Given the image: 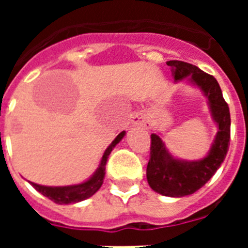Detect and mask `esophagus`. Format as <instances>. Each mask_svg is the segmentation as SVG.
Wrapping results in <instances>:
<instances>
[{
	"mask_svg": "<svg viewBox=\"0 0 248 248\" xmlns=\"http://www.w3.org/2000/svg\"><path fill=\"white\" fill-rule=\"evenodd\" d=\"M133 124L137 126H144V128H149V120L146 119V117H144L143 114H137V115L133 118Z\"/></svg>",
	"mask_w": 248,
	"mask_h": 248,
	"instance_id": "34e87169",
	"label": "esophagus"
}]
</instances>
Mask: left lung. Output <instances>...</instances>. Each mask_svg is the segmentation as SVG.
Returning a JSON list of instances; mask_svg holds the SVG:
<instances>
[{
	"mask_svg": "<svg viewBox=\"0 0 248 248\" xmlns=\"http://www.w3.org/2000/svg\"><path fill=\"white\" fill-rule=\"evenodd\" d=\"M175 83L185 79L200 89L209 105L217 133L205 157L199 160H181L174 157L163 139L151 134L150 159L146 168V179L155 192L169 198H183L201 189L217 171L226 157L230 145V109L222 97L217 80L196 65L181 61H169Z\"/></svg>",
	"mask_w": 248,
	"mask_h": 248,
	"instance_id": "8db88e82",
	"label": "left lung"
}]
</instances>
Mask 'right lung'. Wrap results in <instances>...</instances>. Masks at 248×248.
Here are the masks:
<instances>
[{"label": "right lung", "mask_w": 248, "mask_h": 248, "mask_svg": "<svg viewBox=\"0 0 248 248\" xmlns=\"http://www.w3.org/2000/svg\"><path fill=\"white\" fill-rule=\"evenodd\" d=\"M125 131H122L115 139L111 141L110 145L105 149L104 154H103L102 159H100L99 166L97 170L94 171L89 179L80 184H76V185H68V186H45V185H38L34 183H28L33 186L34 189L38 192L48 198L49 200L54 201L56 203L59 205H67V203H76L79 201L87 200L88 198L93 196L98 190L100 189L103 181H104V175H105V165H107V160H108L109 155H110L111 150L115 148L120 140L124 138Z\"/></svg>", "instance_id": "right-lung-1"}]
</instances>
